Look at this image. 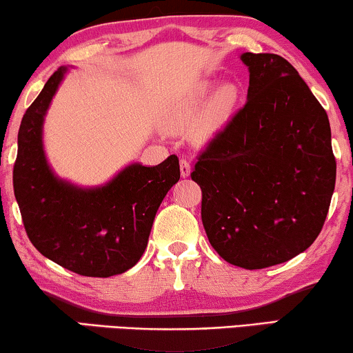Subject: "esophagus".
Instances as JSON below:
<instances>
[{
	"label": "esophagus",
	"mask_w": 353,
	"mask_h": 353,
	"mask_svg": "<svg viewBox=\"0 0 353 353\" xmlns=\"http://www.w3.org/2000/svg\"><path fill=\"white\" fill-rule=\"evenodd\" d=\"M180 172H181V176L183 178L190 176L191 165H190V161H188L186 157H181V161H180Z\"/></svg>",
	"instance_id": "1"
}]
</instances>
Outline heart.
I'll return each mask as SVG.
<instances>
[{
    "label": "heart",
    "instance_id": "b5f03b06",
    "mask_svg": "<svg viewBox=\"0 0 353 353\" xmlns=\"http://www.w3.org/2000/svg\"><path fill=\"white\" fill-rule=\"evenodd\" d=\"M216 83L210 80H201L196 85H192L186 91L185 96L173 105L167 117V127L172 132H183V130L190 128L192 123L199 119L201 109L206 108L202 113L199 125H197V138L205 139L210 134H214L220 127H223L226 120L230 119L231 112L238 103V88L234 85H223L215 91ZM212 99H210V96ZM211 101H209L208 99ZM209 102L208 105L206 103ZM208 105L205 106V104Z\"/></svg>",
    "mask_w": 353,
    "mask_h": 353
}]
</instances>
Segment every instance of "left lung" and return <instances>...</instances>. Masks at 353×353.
Returning a JSON list of instances; mask_svg holds the SVG:
<instances>
[{
  "label": "left lung",
  "mask_w": 353,
  "mask_h": 353,
  "mask_svg": "<svg viewBox=\"0 0 353 353\" xmlns=\"http://www.w3.org/2000/svg\"><path fill=\"white\" fill-rule=\"evenodd\" d=\"M248 103L199 154L207 238L226 262L260 270L310 248L336 185L326 110L278 54L244 52Z\"/></svg>",
  "instance_id": "8db88e82"
}]
</instances>
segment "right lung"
I'll return each instance as SVG.
<instances>
[{"mask_svg":"<svg viewBox=\"0 0 353 353\" xmlns=\"http://www.w3.org/2000/svg\"><path fill=\"white\" fill-rule=\"evenodd\" d=\"M67 67H59L26 110L17 134L14 196L30 243L81 276L108 278L141 259L154 216L180 180L175 154L156 167L132 163L112 181L83 190L57 178L43 151V120Z\"/></svg>","mask_w":353,"mask_h":353,"instance_id":"obj_1","label":"right lung"}]
</instances>
